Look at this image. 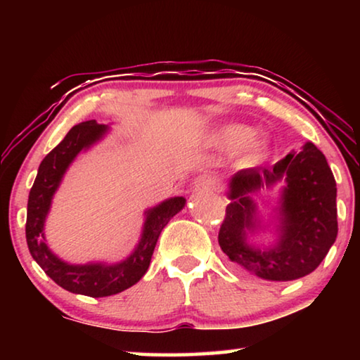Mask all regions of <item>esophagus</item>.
Wrapping results in <instances>:
<instances>
[{
	"label": "esophagus",
	"instance_id": "1",
	"mask_svg": "<svg viewBox=\"0 0 360 360\" xmlns=\"http://www.w3.org/2000/svg\"><path fill=\"white\" fill-rule=\"evenodd\" d=\"M217 186V179L211 174H200L193 179V187L200 188V191H216Z\"/></svg>",
	"mask_w": 360,
	"mask_h": 360
}]
</instances>
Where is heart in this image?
Masks as SVG:
<instances>
[{"label": "heart", "instance_id": "heart-1", "mask_svg": "<svg viewBox=\"0 0 360 360\" xmlns=\"http://www.w3.org/2000/svg\"><path fill=\"white\" fill-rule=\"evenodd\" d=\"M212 146L221 149H236V165L240 168L257 167L268 154V139L252 135V130L243 124H227L212 131Z\"/></svg>", "mask_w": 360, "mask_h": 360}]
</instances>
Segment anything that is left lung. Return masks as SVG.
<instances>
[{
  "mask_svg": "<svg viewBox=\"0 0 360 360\" xmlns=\"http://www.w3.org/2000/svg\"><path fill=\"white\" fill-rule=\"evenodd\" d=\"M283 180L278 209V240L259 250L247 243L259 224L252 197ZM225 217L219 230L224 254L252 275L268 281L307 276L332 248L338 233L337 182L326 157L313 143L290 152L273 167L241 169L230 179Z\"/></svg>",
  "mask_w": 360,
  "mask_h": 360,
  "instance_id": "left-lung-1",
  "label": "left lung"
}]
</instances>
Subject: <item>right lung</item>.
I'll use <instances>...</instances> for the list:
<instances>
[{
  "mask_svg": "<svg viewBox=\"0 0 360 360\" xmlns=\"http://www.w3.org/2000/svg\"><path fill=\"white\" fill-rule=\"evenodd\" d=\"M109 127L87 120L75 125L63 141L53 148L41 162L34 184L28 195L27 245L30 254L46 275L60 288L89 297H109L131 288L148 271L158 236L169 219L184 208L186 198L174 197L146 211V221L138 246L129 257L119 264L71 265L58 259L44 238V222L51 210L53 193L57 192L63 174L81 150L89 149L106 135Z\"/></svg>",
  "mask_w": 360,
  "mask_h": 360,
  "instance_id": "add662e5",
  "label": "right lung"
}]
</instances>
